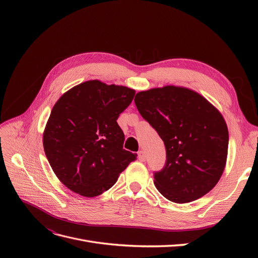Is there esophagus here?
I'll return each mask as SVG.
<instances>
[{
  "instance_id": "1",
  "label": "esophagus",
  "mask_w": 258,
  "mask_h": 258,
  "mask_svg": "<svg viewBox=\"0 0 258 258\" xmlns=\"http://www.w3.org/2000/svg\"><path fill=\"white\" fill-rule=\"evenodd\" d=\"M140 156H141V155H140ZM142 157H143V155H142Z\"/></svg>"
}]
</instances>
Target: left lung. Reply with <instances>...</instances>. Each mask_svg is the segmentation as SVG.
I'll return each mask as SVG.
<instances>
[{"instance_id":"8db88e82","label":"left lung","mask_w":258,"mask_h":258,"mask_svg":"<svg viewBox=\"0 0 258 258\" xmlns=\"http://www.w3.org/2000/svg\"><path fill=\"white\" fill-rule=\"evenodd\" d=\"M135 95L124 86L95 80L75 86L54 104L43 145L54 174L70 190L97 197L137 159L138 147L124 148V135L116 121Z\"/></svg>"}]
</instances>
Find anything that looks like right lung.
Listing matches in <instances>:
<instances>
[{"label": "right lung", "mask_w": 258, "mask_h": 258, "mask_svg": "<svg viewBox=\"0 0 258 258\" xmlns=\"http://www.w3.org/2000/svg\"><path fill=\"white\" fill-rule=\"evenodd\" d=\"M135 103L166 147V165L154 175L156 188L176 204L205 196L227 161L228 128L220 111L196 91L176 86L140 91Z\"/></svg>", "instance_id": "obj_1"}]
</instances>
